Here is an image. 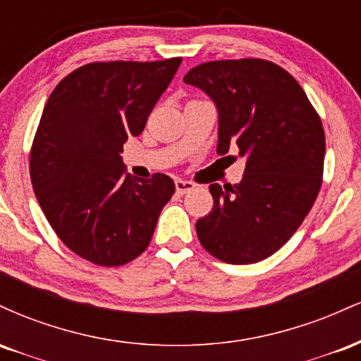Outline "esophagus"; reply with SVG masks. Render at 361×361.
<instances>
[{"mask_svg":"<svg viewBox=\"0 0 361 361\" xmlns=\"http://www.w3.org/2000/svg\"><path fill=\"white\" fill-rule=\"evenodd\" d=\"M175 186H176V192L180 195H185L188 192H192V190L195 188V185L192 183V181H186V180H176L175 181Z\"/></svg>","mask_w":361,"mask_h":361,"instance_id":"34e87169","label":"esophagus"}]
</instances>
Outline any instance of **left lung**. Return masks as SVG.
Masks as SVG:
<instances>
[{"mask_svg": "<svg viewBox=\"0 0 361 361\" xmlns=\"http://www.w3.org/2000/svg\"><path fill=\"white\" fill-rule=\"evenodd\" d=\"M219 114L217 154L239 147L243 180L210 185L212 212L197 221L202 246L217 259L250 264L292 238L322 183L326 139L302 86L263 59L212 61L190 69Z\"/></svg>", "mask_w": 361, "mask_h": 361, "instance_id": "left-lung-1", "label": "left lung"}]
</instances>
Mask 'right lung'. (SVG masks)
Wrapping results in <instances>:
<instances>
[{
  "mask_svg": "<svg viewBox=\"0 0 361 361\" xmlns=\"http://www.w3.org/2000/svg\"><path fill=\"white\" fill-rule=\"evenodd\" d=\"M181 57L91 62L54 88L30 152L37 200L59 239L81 258L120 267L146 251L175 193L163 173H126L123 144L139 135Z\"/></svg>",
  "mask_w": 361,
  "mask_h": 361,
  "instance_id": "1",
  "label": "right lung"
}]
</instances>
